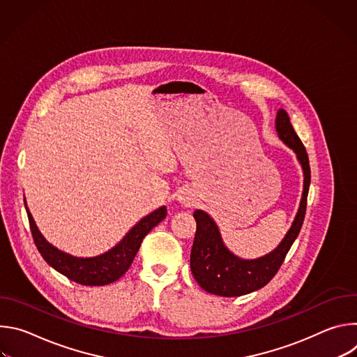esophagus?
Here are the masks:
<instances>
[{"instance_id":"1","label":"esophagus","mask_w":357,"mask_h":357,"mask_svg":"<svg viewBox=\"0 0 357 357\" xmlns=\"http://www.w3.org/2000/svg\"><path fill=\"white\" fill-rule=\"evenodd\" d=\"M178 200H179V203H182V205L186 206V208H192V206H195V203H196V197H195V195L190 190L181 192L178 195Z\"/></svg>"}]
</instances>
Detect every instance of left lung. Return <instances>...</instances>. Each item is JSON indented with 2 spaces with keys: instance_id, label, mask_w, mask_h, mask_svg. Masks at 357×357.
<instances>
[{
  "instance_id": "8db88e82",
  "label": "left lung",
  "mask_w": 357,
  "mask_h": 357,
  "mask_svg": "<svg viewBox=\"0 0 357 357\" xmlns=\"http://www.w3.org/2000/svg\"><path fill=\"white\" fill-rule=\"evenodd\" d=\"M275 128L278 137L294 149L303 171V192L298 213L284 240L275 250L254 260H243L225 245L215 220L203 211H195L196 234L190 251V270L197 284L209 294L220 296H241L267 285L278 273L292 243L299 234L311 183V168L307 149L294 131L285 110L277 113Z\"/></svg>"
}]
</instances>
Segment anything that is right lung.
Segmentation results:
<instances>
[{"mask_svg": "<svg viewBox=\"0 0 357 357\" xmlns=\"http://www.w3.org/2000/svg\"><path fill=\"white\" fill-rule=\"evenodd\" d=\"M25 209L28 213L29 227L35 245L43 260L69 280L90 287L107 285L110 282L117 281L121 275H124L126 271L130 268L132 260L135 259V254L139 250L144 237L167 216V208L161 206L160 209L141 219L126 234V237L107 252L97 257L79 259L58 250L52 244H49L38 230L32 219V215L26 208V203Z\"/></svg>", "mask_w": 357, "mask_h": 357, "instance_id": "right-lung-1", "label": "right lung"}]
</instances>
